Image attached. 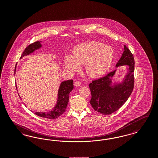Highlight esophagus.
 <instances>
[{"label": "esophagus", "instance_id": "34e87169", "mask_svg": "<svg viewBox=\"0 0 158 158\" xmlns=\"http://www.w3.org/2000/svg\"><path fill=\"white\" fill-rule=\"evenodd\" d=\"M81 83L80 81H76L75 82V85L76 86H81Z\"/></svg>", "mask_w": 158, "mask_h": 158}]
</instances>
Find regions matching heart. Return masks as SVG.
<instances>
[{"instance_id": "1", "label": "heart", "mask_w": 158, "mask_h": 158, "mask_svg": "<svg viewBox=\"0 0 158 158\" xmlns=\"http://www.w3.org/2000/svg\"><path fill=\"white\" fill-rule=\"evenodd\" d=\"M114 57L113 49L97 41L85 43L77 45L73 55L64 58L66 68L70 71L80 69L85 64V70L90 77H97L105 74L110 68Z\"/></svg>"}]
</instances>
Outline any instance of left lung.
I'll list each match as a JSON object with an SVG mask.
<instances>
[{"label":"left lung","instance_id":"8db88e82","mask_svg":"<svg viewBox=\"0 0 158 158\" xmlns=\"http://www.w3.org/2000/svg\"><path fill=\"white\" fill-rule=\"evenodd\" d=\"M124 52L116 67L128 66L127 73L123 82L113 85L112 78L116 70L99 79L92 81L89 85L91 92L90 104L95 111L109 115L117 111L131 94L135 83V59L133 54L124 45Z\"/></svg>","mask_w":158,"mask_h":158}]
</instances>
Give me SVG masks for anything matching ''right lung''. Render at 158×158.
Listing matches in <instances>:
<instances>
[{"instance_id":"add662e5","label":"right lung","mask_w":158,"mask_h":158,"mask_svg":"<svg viewBox=\"0 0 158 158\" xmlns=\"http://www.w3.org/2000/svg\"><path fill=\"white\" fill-rule=\"evenodd\" d=\"M41 46L42 45L41 44L40 41H36L34 43L31 44L26 47L20 59H22L25 56H27L30 54L31 53H33L35 50H37L41 47ZM16 66H15V70H16ZM73 89V81L72 79L62 82L60 84L58 91L57 102L53 110L47 113L35 112L34 114L39 117L51 120L58 118L65 112L69 102V93Z\"/></svg>"}]
</instances>
